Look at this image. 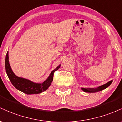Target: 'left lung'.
I'll list each match as a JSON object with an SVG mask.
<instances>
[{
    "label": "left lung",
    "instance_id": "obj_1",
    "mask_svg": "<svg viewBox=\"0 0 122 122\" xmlns=\"http://www.w3.org/2000/svg\"><path fill=\"white\" fill-rule=\"evenodd\" d=\"M112 82V80L110 81L105 83L104 85H102L100 86L97 87V88H81V89L82 90L85 92H87V93H96L98 92L102 91V90L105 89L107 87H108L111 84V83Z\"/></svg>",
    "mask_w": 122,
    "mask_h": 122
}]
</instances>
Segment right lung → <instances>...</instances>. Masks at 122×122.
<instances>
[{"label":"right lung","mask_w":122,"mask_h":122,"mask_svg":"<svg viewBox=\"0 0 122 122\" xmlns=\"http://www.w3.org/2000/svg\"><path fill=\"white\" fill-rule=\"evenodd\" d=\"M5 67H6V73L11 82L13 86L18 90L27 94H39L46 91L51 84L54 78V73L58 70L61 65L57 66L54 70L49 76L48 78L43 83H35L28 79L18 77L14 73L11 68L9 61V52H7L5 61Z\"/></svg>","instance_id":"right-lung-1"}]
</instances>
